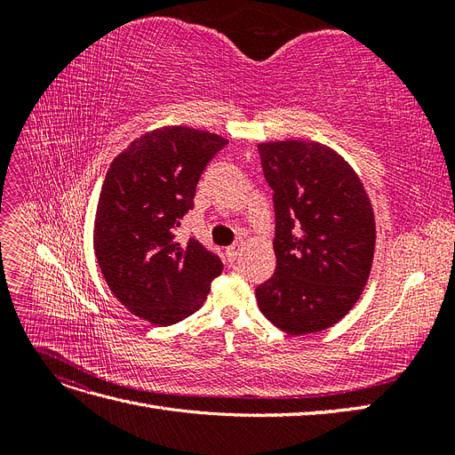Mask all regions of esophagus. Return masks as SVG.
<instances>
[{
  "instance_id": "1",
  "label": "esophagus",
  "mask_w": 455,
  "mask_h": 455,
  "mask_svg": "<svg viewBox=\"0 0 455 455\" xmlns=\"http://www.w3.org/2000/svg\"><path fill=\"white\" fill-rule=\"evenodd\" d=\"M241 251H243V244L241 243H233L231 246H228V249H226V256H228V259L233 261L241 254Z\"/></svg>"
}]
</instances>
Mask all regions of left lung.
Segmentation results:
<instances>
[{
  "instance_id": "1",
  "label": "left lung",
  "mask_w": 455,
  "mask_h": 455,
  "mask_svg": "<svg viewBox=\"0 0 455 455\" xmlns=\"http://www.w3.org/2000/svg\"><path fill=\"white\" fill-rule=\"evenodd\" d=\"M273 189L277 267L256 288L259 311L286 334L319 332L361 298L374 259L376 222L351 164L319 142L258 144Z\"/></svg>"
}]
</instances>
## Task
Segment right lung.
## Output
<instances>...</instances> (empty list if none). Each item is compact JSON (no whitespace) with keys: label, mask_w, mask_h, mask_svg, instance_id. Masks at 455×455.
Masks as SVG:
<instances>
[{"label":"right lung","mask_w":455,"mask_h":455,"mask_svg":"<svg viewBox=\"0 0 455 455\" xmlns=\"http://www.w3.org/2000/svg\"><path fill=\"white\" fill-rule=\"evenodd\" d=\"M228 144L212 132L163 127L112 161L94 220V254L109 291L140 319L169 326L196 313L224 269L218 254L176 228L194 209L199 178Z\"/></svg>","instance_id":"obj_1"}]
</instances>
